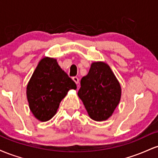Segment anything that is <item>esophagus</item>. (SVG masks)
<instances>
[{
	"mask_svg": "<svg viewBox=\"0 0 158 158\" xmlns=\"http://www.w3.org/2000/svg\"><path fill=\"white\" fill-rule=\"evenodd\" d=\"M73 80L74 81V82H75L77 85L79 84V79H78L77 77H73Z\"/></svg>",
	"mask_w": 158,
	"mask_h": 158,
	"instance_id": "34e87169",
	"label": "esophagus"
}]
</instances>
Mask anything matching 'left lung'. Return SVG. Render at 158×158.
Segmentation results:
<instances>
[{"instance_id": "left-lung-1", "label": "left lung", "mask_w": 158, "mask_h": 158, "mask_svg": "<svg viewBox=\"0 0 158 158\" xmlns=\"http://www.w3.org/2000/svg\"><path fill=\"white\" fill-rule=\"evenodd\" d=\"M78 96L92 119H108L121 99V86L110 66L104 61H94L88 75L81 79Z\"/></svg>"}]
</instances>
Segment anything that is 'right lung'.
Wrapping results in <instances>:
<instances>
[{
	"mask_svg": "<svg viewBox=\"0 0 158 158\" xmlns=\"http://www.w3.org/2000/svg\"><path fill=\"white\" fill-rule=\"evenodd\" d=\"M72 89H77V85L57 60L50 57L41 59L27 86V101L34 117L41 122L50 120Z\"/></svg>",
	"mask_w": 158,
	"mask_h": 158,
	"instance_id": "add662e5",
	"label": "right lung"
}]
</instances>
